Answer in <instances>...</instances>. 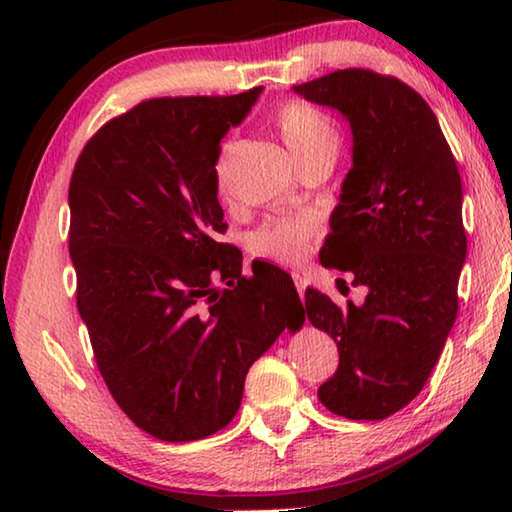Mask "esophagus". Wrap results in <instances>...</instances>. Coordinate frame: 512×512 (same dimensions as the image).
Listing matches in <instances>:
<instances>
[{
    "label": "esophagus",
    "mask_w": 512,
    "mask_h": 512,
    "mask_svg": "<svg viewBox=\"0 0 512 512\" xmlns=\"http://www.w3.org/2000/svg\"><path fill=\"white\" fill-rule=\"evenodd\" d=\"M291 277H293V284H296V289H298L300 298H302V296H305V289H307V275L300 273V271H293Z\"/></svg>",
    "instance_id": "34e87169"
}]
</instances>
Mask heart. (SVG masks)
I'll use <instances>...</instances> for the list:
<instances>
[{"instance_id":"b5f03b06","label":"heart","mask_w":512,"mask_h":512,"mask_svg":"<svg viewBox=\"0 0 512 512\" xmlns=\"http://www.w3.org/2000/svg\"><path fill=\"white\" fill-rule=\"evenodd\" d=\"M275 124L293 158L302 162L307 155L320 149H339L341 137L334 121L325 112L307 103L291 101L277 110ZM219 189H225V149L216 164ZM314 235V223L307 219H275L257 230L250 239V248L259 257L275 259V262L296 264L309 250V239Z\"/></svg>"}]
</instances>
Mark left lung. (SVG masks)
<instances>
[{"label":"left lung","instance_id":"obj_1","mask_svg":"<svg viewBox=\"0 0 512 512\" xmlns=\"http://www.w3.org/2000/svg\"><path fill=\"white\" fill-rule=\"evenodd\" d=\"M293 92L350 124L352 167L320 264L368 289L348 307L305 291L311 325L339 348L318 397L343 418L384 420L422 391L456 320L467 255L461 173L427 101L393 76L339 69Z\"/></svg>","mask_w":512,"mask_h":512}]
</instances>
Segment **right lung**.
Returning a JSON list of instances; mask_svg holds the SVG:
<instances>
[{
    "mask_svg": "<svg viewBox=\"0 0 512 512\" xmlns=\"http://www.w3.org/2000/svg\"><path fill=\"white\" fill-rule=\"evenodd\" d=\"M264 88L137 103L85 144L69 183L76 305L108 391L142 431L201 440L235 418L248 368L305 309L287 271L241 275L216 162ZM226 284L221 290L218 282Z\"/></svg>",
    "mask_w": 512,
    "mask_h": 512,
    "instance_id": "add662e5",
    "label": "right lung"
}]
</instances>
